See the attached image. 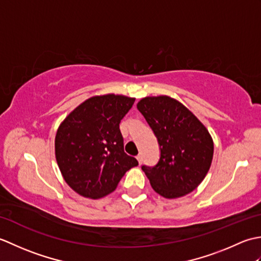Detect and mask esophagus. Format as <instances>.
<instances>
[{
    "label": "esophagus",
    "instance_id": "obj_1",
    "mask_svg": "<svg viewBox=\"0 0 261 261\" xmlns=\"http://www.w3.org/2000/svg\"><path fill=\"white\" fill-rule=\"evenodd\" d=\"M137 160H138V163H139V165H141V163H142L141 154H138V156H137Z\"/></svg>",
    "mask_w": 261,
    "mask_h": 261
}]
</instances>
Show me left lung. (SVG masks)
I'll return each instance as SVG.
<instances>
[{"label": "left lung", "mask_w": 261, "mask_h": 261, "mask_svg": "<svg viewBox=\"0 0 261 261\" xmlns=\"http://www.w3.org/2000/svg\"><path fill=\"white\" fill-rule=\"evenodd\" d=\"M137 109L160 147L158 164L142 166L153 191L169 199L190 194L212 164L214 145L208 130L184 104L167 95L143 97Z\"/></svg>", "instance_id": "1"}]
</instances>
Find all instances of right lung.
Returning a JSON list of instances; mask_svg holds the SVG:
<instances>
[{"label":"right lung","mask_w":261,"mask_h":261,"mask_svg":"<svg viewBox=\"0 0 261 261\" xmlns=\"http://www.w3.org/2000/svg\"><path fill=\"white\" fill-rule=\"evenodd\" d=\"M134 97L105 94L87 98L66 116L55 138V154L65 181L80 195L97 199L112 193L138 166L123 150L119 124Z\"/></svg>","instance_id":"obj_1"}]
</instances>
